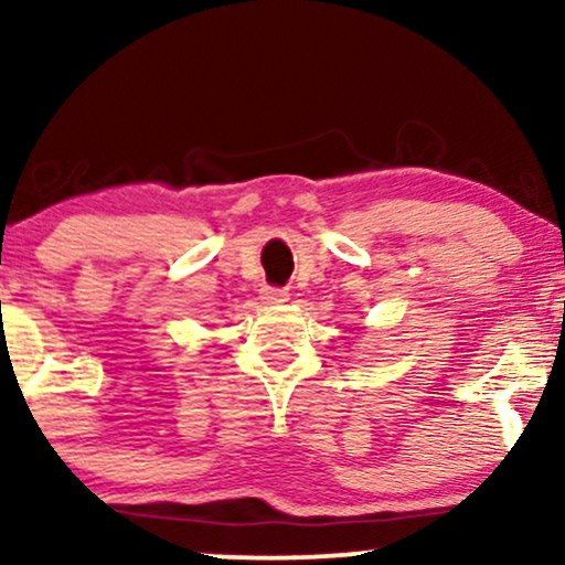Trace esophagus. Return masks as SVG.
<instances>
[{"instance_id":"1","label":"esophagus","mask_w":565,"mask_h":565,"mask_svg":"<svg viewBox=\"0 0 565 565\" xmlns=\"http://www.w3.org/2000/svg\"><path fill=\"white\" fill-rule=\"evenodd\" d=\"M260 300L265 305H281V302L289 300V291L281 289V287H268V284H265V287L260 289Z\"/></svg>"}]
</instances>
